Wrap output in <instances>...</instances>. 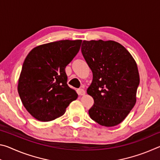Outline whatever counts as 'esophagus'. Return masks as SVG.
<instances>
[{
    "label": "esophagus",
    "mask_w": 160,
    "mask_h": 160,
    "mask_svg": "<svg viewBox=\"0 0 160 160\" xmlns=\"http://www.w3.org/2000/svg\"><path fill=\"white\" fill-rule=\"evenodd\" d=\"M78 92H79L80 95H85V91L83 90V89H79L78 90Z\"/></svg>",
    "instance_id": "obj_1"
}]
</instances>
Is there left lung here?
Wrapping results in <instances>:
<instances>
[{
	"mask_svg": "<svg viewBox=\"0 0 160 160\" xmlns=\"http://www.w3.org/2000/svg\"><path fill=\"white\" fill-rule=\"evenodd\" d=\"M81 51L93 75L87 90L94 102L89 115L101 126H117L136 103L140 83L136 62L123 46L112 40H85Z\"/></svg>",
	"mask_w": 160,
	"mask_h": 160,
	"instance_id": "obj_1",
	"label": "left lung"
}]
</instances>
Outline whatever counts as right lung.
Returning <instances> with one entry per match:
<instances>
[{
  "instance_id": "add662e5",
  "label": "right lung",
  "mask_w": 160,
  "mask_h": 160,
  "mask_svg": "<svg viewBox=\"0 0 160 160\" xmlns=\"http://www.w3.org/2000/svg\"><path fill=\"white\" fill-rule=\"evenodd\" d=\"M82 40H61L34 47L25 60L18 79V91L27 111L47 122L63 115L78 98L67 85L65 68L80 48Z\"/></svg>"
}]
</instances>
